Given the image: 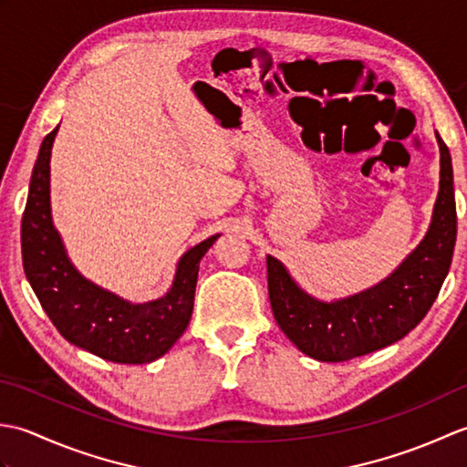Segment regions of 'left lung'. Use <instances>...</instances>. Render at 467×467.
Instances as JSON below:
<instances>
[{
    "label": "left lung",
    "mask_w": 467,
    "mask_h": 467,
    "mask_svg": "<svg viewBox=\"0 0 467 467\" xmlns=\"http://www.w3.org/2000/svg\"><path fill=\"white\" fill-rule=\"evenodd\" d=\"M438 142L441 171L431 226L389 279L349 299L321 303L303 293L275 256H266L275 321L305 355L319 361H347L383 349L415 329L438 299L458 236L451 156L440 134Z\"/></svg>",
    "instance_id": "left-lung-1"
}]
</instances>
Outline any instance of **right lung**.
Instances as JSON below:
<instances>
[{"label": "right lung", "instance_id": "1", "mask_svg": "<svg viewBox=\"0 0 467 467\" xmlns=\"http://www.w3.org/2000/svg\"><path fill=\"white\" fill-rule=\"evenodd\" d=\"M56 132L57 128L39 146L22 216L27 281L49 321L69 343L114 363H150L171 349L188 327L198 263L218 234L182 256L172 289L162 299L130 305L98 289L69 265L49 214V156Z\"/></svg>", "mask_w": 467, "mask_h": 467}]
</instances>
